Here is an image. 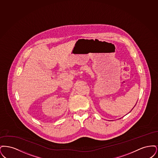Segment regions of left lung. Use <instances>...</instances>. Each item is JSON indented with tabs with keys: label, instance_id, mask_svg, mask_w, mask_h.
I'll use <instances>...</instances> for the list:
<instances>
[{
	"label": "left lung",
	"instance_id": "8db88e82",
	"mask_svg": "<svg viewBox=\"0 0 158 158\" xmlns=\"http://www.w3.org/2000/svg\"><path fill=\"white\" fill-rule=\"evenodd\" d=\"M135 106H134V107H135ZM134 107H133V108H134ZM132 110H133V109H132ZM131 111H130V112H129V113H130V112H131Z\"/></svg>",
	"mask_w": 158,
	"mask_h": 158
}]
</instances>
